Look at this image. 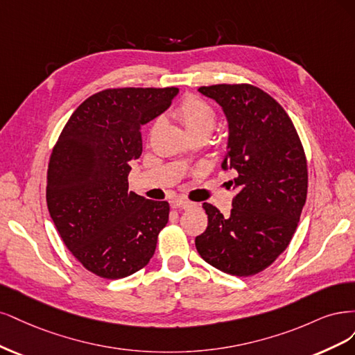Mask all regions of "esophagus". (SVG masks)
<instances>
[{
    "instance_id": "esophagus-1",
    "label": "esophagus",
    "mask_w": 355,
    "mask_h": 355,
    "mask_svg": "<svg viewBox=\"0 0 355 355\" xmlns=\"http://www.w3.org/2000/svg\"><path fill=\"white\" fill-rule=\"evenodd\" d=\"M174 207L180 208V209H190L194 207V203L190 200H186V199H177V200H174Z\"/></svg>"
}]
</instances>
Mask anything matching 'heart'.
Segmentation results:
<instances>
[{
  "mask_svg": "<svg viewBox=\"0 0 355 355\" xmlns=\"http://www.w3.org/2000/svg\"><path fill=\"white\" fill-rule=\"evenodd\" d=\"M175 118L186 128L189 135L211 134L215 127L216 115L212 106L196 96H187L174 112Z\"/></svg>",
  "mask_w": 355,
  "mask_h": 355,
  "instance_id": "1",
  "label": "heart"
}]
</instances>
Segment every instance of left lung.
Segmentation results:
<instances>
[{
  "label": "left lung",
  "mask_w": 355,
  "mask_h": 355,
  "mask_svg": "<svg viewBox=\"0 0 355 355\" xmlns=\"http://www.w3.org/2000/svg\"><path fill=\"white\" fill-rule=\"evenodd\" d=\"M223 107L228 144L223 169H236L230 215L203 203L208 227L194 243L227 274L254 276L289 246L306 200L308 169L300 135L286 110L250 84L200 87Z\"/></svg>",
  "instance_id": "left-lung-1"
}]
</instances>
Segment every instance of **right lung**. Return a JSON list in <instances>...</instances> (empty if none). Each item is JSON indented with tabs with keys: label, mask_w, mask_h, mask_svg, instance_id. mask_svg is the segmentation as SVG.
<instances>
[{
	"label": "right lung",
	"mask_w": 355,
	"mask_h": 355,
	"mask_svg": "<svg viewBox=\"0 0 355 355\" xmlns=\"http://www.w3.org/2000/svg\"><path fill=\"white\" fill-rule=\"evenodd\" d=\"M178 88H107L76 107L54 144L47 207L63 243L96 276L141 270L168 223L169 203L128 190L143 152L141 125L164 113Z\"/></svg>",
	"instance_id": "right-lung-1"
}]
</instances>
